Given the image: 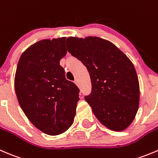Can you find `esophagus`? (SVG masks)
Returning <instances> with one entry per match:
<instances>
[{
  "label": "esophagus",
  "mask_w": 158,
  "mask_h": 158,
  "mask_svg": "<svg viewBox=\"0 0 158 158\" xmlns=\"http://www.w3.org/2000/svg\"><path fill=\"white\" fill-rule=\"evenodd\" d=\"M74 83H75V84H77V85H78V81H77V79L74 80Z\"/></svg>",
  "instance_id": "esophagus-1"
}]
</instances>
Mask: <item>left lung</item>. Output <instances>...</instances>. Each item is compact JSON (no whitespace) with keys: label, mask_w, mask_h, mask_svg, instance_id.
<instances>
[{"label":"left lung","mask_w":158,"mask_h":158,"mask_svg":"<svg viewBox=\"0 0 158 158\" xmlns=\"http://www.w3.org/2000/svg\"><path fill=\"white\" fill-rule=\"evenodd\" d=\"M66 45L90 74L91 92L84 99L95 117L110 130L127 128L140 99L138 78L130 59L111 42L98 37H68Z\"/></svg>","instance_id":"left-lung-1"}]
</instances>
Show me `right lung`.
<instances>
[{"label":"right lung","instance_id":"1","mask_svg":"<svg viewBox=\"0 0 158 158\" xmlns=\"http://www.w3.org/2000/svg\"><path fill=\"white\" fill-rule=\"evenodd\" d=\"M65 37L42 40L22 54L15 87L20 106L37 128L49 135L68 130L74 122L80 90L65 77L60 60L67 54Z\"/></svg>","mask_w":158,"mask_h":158}]
</instances>
